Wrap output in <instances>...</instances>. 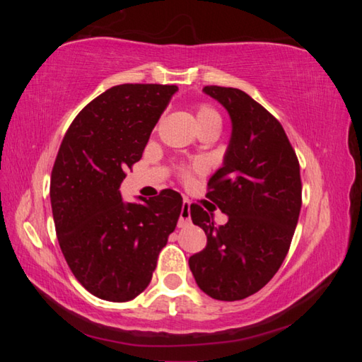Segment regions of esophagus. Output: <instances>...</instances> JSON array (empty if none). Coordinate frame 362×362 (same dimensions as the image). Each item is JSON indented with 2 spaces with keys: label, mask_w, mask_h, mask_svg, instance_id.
I'll return each mask as SVG.
<instances>
[{
  "label": "esophagus",
  "mask_w": 362,
  "mask_h": 362,
  "mask_svg": "<svg viewBox=\"0 0 362 362\" xmlns=\"http://www.w3.org/2000/svg\"><path fill=\"white\" fill-rule=\"evenodd\" d=\"M189 223H192V217H189V201L183 199L180 218H179V226H180V228H185V226H188Z\"/></svg>",
  "instance_id": "obj_1"
}]
</instances>
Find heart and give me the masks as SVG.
Segmentation results:
<instances>
[{
	"label": "heart",
	"instance_id": "1",
	"mask_svg": "<svg viewBox=\"0 0 362 362\" xmlns=\"http://www.w3.org/2000/svg\"><path fill=\"white\" fill-rule=\"evenodd\" d=\"M196 121H198L201 131L212 126H220L218 113L211 105H207V103H201V105L196 107ZM179 170L182 177H189V173H192L188 166H180Z\"/></svg>",
	"mask_w": 362,
	"mask_h": 362
}]
</instances>
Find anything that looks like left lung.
Here are the masks:
<instances>
[{"label":"left lung","instance_id":"1","mask_svg":"<svg viewBox=\"0 0 362 362\" xmlns=\"http://www.w3.org/2000/svg\"><path fill=\"white\" fill-rule=\"evenodd\" d=\"M203 90L228 110L233 124L206 194L228 222L217 226L211 209L189 206L207 244L188 263L201 291L235 302L259 292L289 252L302 207L300 164L281 122L252 97L220 86Z\"/></svg>","mask_w":362,"mask_h":362}]
</instances>
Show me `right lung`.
<instances>
[{"label": "right lung", "instance_id": "obj_1", "mask_svg": "<svg viewBox=\"0 0 362 362\" xmlns=\"http://www.w3.org/2000/svg\"><path fill=\"white\" fill-rule=\"evenodd\" d=\"M175 90L113 86L78 113L59 148L51 175L59 246L75 278L102 300L127 302L146 289L179 220L174 189L140 204L122 203L119 193Z\"/></svg>", "mask_w": 362, "mask_h": 362}]
</instances>
